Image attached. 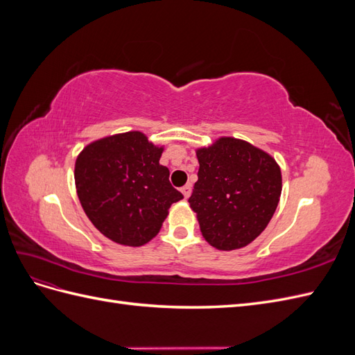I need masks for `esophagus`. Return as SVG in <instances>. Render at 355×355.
Here are the masks:
<instances>
[{
	"instance_id": "1",
	"label": "esophagus",
	"mask_w": 355,
	"mask_h": 355,
	"mask_svg": "<svg viewBox=\"0 0 355 355\" xmlns=\"http://www.w3.org/2000/svg\"><path fill=\"white\" fill-rule=\"evenodd\" d=\"M180 191H182V194H184V197H185V198H189V196H191V191H192V185H191V184H188V185H185L184 188H182Z\"/></svg>"
}]
</instances>
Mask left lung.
Returning a JSON list of instances; mask_svg holds the SVG:
<instances>
[{"mask_svg": "<svg viewBox=\"0 0 355 355\" xmlns=\"http://www.w3.org/2000/svg\"><path fill=\"white\" fill-rule=\"evenodd\" d=\"M197 158L198 180L188 201L202 237L219 250L250 244L280 201V167L262 149L234 137L198 149Z\"/></svg>", "mask_w": 355, "mask_h": 355, "instance_id": "obj_1", "label": "left lung"}]
</instances>
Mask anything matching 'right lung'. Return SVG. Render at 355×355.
I'll list each match as a JSON object with an SVG mask.
<instances>
[{"label":"right lung","mask_w":355,"mask_h":355,"mask_svg":"<svg viewBox=\"0 0 355 355\" xmlns=\"http://www.w3.org/2000/svg\"><path fill=\"white\" fill-rule=\"evenodd\" d=\"M163 148L141 132H127L85 146L75 163L81 206L105 237L142 245L161 230L168 209L184 198L159 164Z\"/></svg>","instance_id":"1"}]
</instances>
